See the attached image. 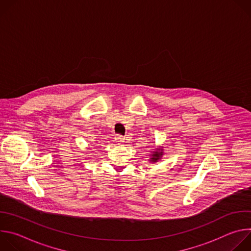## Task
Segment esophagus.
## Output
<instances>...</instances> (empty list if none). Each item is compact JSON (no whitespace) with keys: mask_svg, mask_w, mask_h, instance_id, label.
<instances>
[{"mask_svg":"<svg viewBox=\"0 0 251 251\" xmlns=\"http://www.w3.org/2000/svg\"><path fill=\"white\" fill-rule=\"evenodd\" d=\"M125 137H123V136H121V135H117L116 137H115V141L117 142V143H119V144H121V143H124L125 142Z\"/></svg>","mask_w":251,"mask_h":251,"instance_id":"1","label":"esophagus"}]
</instances>
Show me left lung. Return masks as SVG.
Returning a JSON list of instances; mask_svg holds the SVG:
<instances>
[{"label":"left lung","instance_id":"1","mask_svg":"<svg viewBox=\"0 0 251 251\" xmlns=\"http://www.w3.org/2000/svg\"><path fill=\"white\" fill-rule=\"evenodd\" d=\"M163 154H164V153H163V148L157 149V151L153 152V154L151 155L152 157H151V159H150V162H152V163L158 162V160H160V159L162 158Z\"/></svg>","mask_w":251,"mask_h":251}]
</instances>
